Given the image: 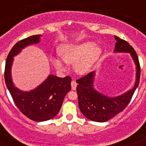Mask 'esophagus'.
I'll use <instances>...</instances> for the list:
<instances>
[{
	"mask_svg": "<svg viewBox=\"0 0 146 146\" xmlns=\"http://www.w3.org/2000/svg\"><path fill=\"white\" fill-rule=\"evenodd\" d=\"M76 86H77V83L76 82L75 80H72V82H71V87H72V89H73V90H76Z\"/></svg>",
	"mask_w": 146,
	"mask_h": 146,
	"instance_id": "esophagus-1",
	"label": "esophagus"
}]
</instances>
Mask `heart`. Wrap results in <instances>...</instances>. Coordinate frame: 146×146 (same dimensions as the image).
<instances>
[{
	"label": "heart",
	"mask_w": 146,
	"mask_h": 146,
	"mask_svg": "<svg viewBox=\"0 0 146 146\" xmlns=\"http://www.w3.org/2000/svg\"><path fill=\"white\" fill-rule=\"evenodd\" d=\"M60 54L67 64H74L75 70L80 74L87 73L92 64L100 57L102 49L92 42H83L79 44H68L62 47ZM53 64L59 70H64L65 66L61 60L54 57Z\"/></svg>",
	"instance_id": "b5f03b06"
}]
</instances>
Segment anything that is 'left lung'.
<instances>
[{"label":"left lung","mask_w":146,"mask_h":146,"mask_svg":"<svg viewBox=\"0 0 146 146\" xmlns=\"http://www.w3.org/2000/svg\"><path fill=\"white\" fill-rule=\"evenodd\" d=\"M115 52L129 53L136 66V80L134 87L126 93L115 98L102 95L93 88L95 72H91L76 80V92L80 111L89 120L96 122H106L123 111L129 104L140 79V65L133 48L125 40L114 36Z\"/></svg>","instance_id":"left-lung-1"}]
</instances>
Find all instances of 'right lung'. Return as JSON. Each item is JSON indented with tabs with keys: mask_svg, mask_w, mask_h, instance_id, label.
Returning <instances> with one entry per match:
<instances>
[{
	"mask_svg": "<svg viewBox=\"0 0 146 146\" xmlns=\"http://www.w3.org/2000/svg\"><path fill=\"white\" fill-rule=\"evenodd\" d=\"M41 35H32L15 44L6 60L4 79L6 86L15 104L27 117L37 122L54 117L59 112L64 97L71 89V77H57L49 75L39 86L30 92H23L15 87L11 78L13 57L25 47L40 42Z\"/></svg>",
	"mask_w": 146,
	"mask_h": 146,
	"instance_id": "right-lung-1",
	"label": "right lung"
}]
</instances>
